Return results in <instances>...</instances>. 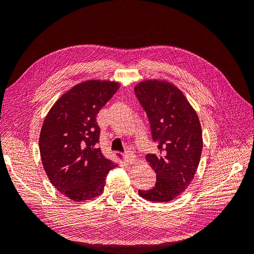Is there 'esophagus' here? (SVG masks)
Segmentation results:
<instances>
[{"label":"esophagus","mask_w":254,"mask_h":254,"mask_svg":"<svg viewBox=\"0 0 254 254\" xmlns=\"http://www.w3.org/2000/svg\"><path fill=\"white\" fill-rule=\"evenodd\" d=\"M124 157H125L127 162L130 163V164H132V163L135 162V155L132 151H126Z\"/></svg>","instance_id":"obj_1"}]
</instances>
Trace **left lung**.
Returning <instances> with one entry per match:
<instances>
[{"label": "left lung", "instance_id": "8db88e82", "mask_svg": "<svg viewBox=\"0 0 254 254\" xmlns=\"http://www.w3.org/2000/svg\"><path fill=\"white\" fill-rule=\"evenodd\" d=\"M134 93L147 113L152 140L160 153L146 160L157 175L156 186L139 195L149 201L168 202L186 190L197 172L202 151L198 115L180 89L165 80H144Z\"/></svg>", "mask_w": 254, "mask_h": 254}]
</instances>
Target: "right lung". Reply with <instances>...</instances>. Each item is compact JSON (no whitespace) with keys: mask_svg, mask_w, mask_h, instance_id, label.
I'll list each match as a JSON object with an SVG mask.
<instances>
[{"mask_svg":"<svg viewBox=\"0 0 254 254\" xmlns=\"http://www.w3.org/2000/svg\"><path fill=\"white\" fill-rule=\"evenodd\" d=\"M119 88V82L110 80L76 84L59 97L43 122L39 148L44 171L73 201L101 195L107 175L118 166L97 147L101 129L96 115Z\"/></svg>","mask_w":254,"mask_h":254,"instance_id":"right-lung-1","label":"right lung"}]
</instances>
